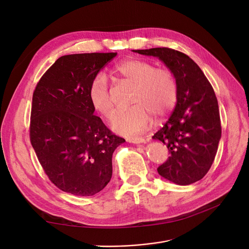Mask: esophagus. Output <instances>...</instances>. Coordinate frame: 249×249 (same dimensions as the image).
<instances>
[{"instance_id":"1","label":"esophagus","mask_w":249,"mask_h":249,"mask_svg":"<svg viewBox=\"0 0 249 249\" xmlns=\"http://www.w3.org/2000/svg\"><path fill=\"white\" fill-rule=\"evenodd\" d=\"M128 142L134 143V144H141V143H146V140L142 137H132L127 139Z\"/></svg>"}]
</instances>
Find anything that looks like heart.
<instances>
[{"label":"heart","mask_w":249,"mask_h":249,"mask_svg":"<svg viewBox=\"0 0 249 249\" xmlns=\"http://www.w3.org/2000/svg\"><path fill=\"white\" fill-rule=\"evenodd\" d=\"M119 82L133 86L130 98L131 108L117 111L110 126L113 131L124 136L144 132L151 123V116L158 119L165 117L175 107L178 87L175 75L166 69H155L144 59L127 58L113 70ZM89 100L93 109L105 118L114 111V104L108 80L105 74H97L89 89Z\"/></svg>","instance_id":"obj_1"}]
</instances>
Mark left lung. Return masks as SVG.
Instances as JSON below:
<instances>
[{"instance_id": "1", "label": "left lung", "mask_w": 249, "mask_h": 249, "mask_svg": "<svg viewBox=\"0 0 249 249\" xmlns=\"http://www.w3.org/2000/svg\"><path fill=\"white\" fill-rule=\"evenodd\" d=\"M133 51L158 57L175 75L176 108L152 138L161 141L171 154L159 166L160 176L176 185H191L203 178L210 169L221 138L214 89L199 65L179 51L165 47Z\"/></svg>"}]
</instances>
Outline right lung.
<instances>
[{
  "label": "right lung",
  "instance_id": "obj_1",
  "mask_svg": "<svg viewBox=\"0 0 249 249\" xmlns=\"http://www.w3.org/2000/svg\"><path fill=\"white\" fill-rule=\"evenodd\" d=\"M116 55H63L33 93L31 144L49 179L74 196H93L108 185L113 152L125 142L94 115L89 100L91 81Z\"/></svg>",
  "mask_w": 249,
  "mask_h": 249
}]
</instances>
